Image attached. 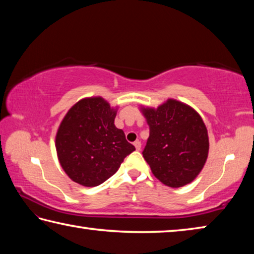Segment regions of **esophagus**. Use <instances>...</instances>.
<instances>
[{"instance_id":"esophagus-1","label":"esophagus","mask_w":254,"mask_h":254,"mask_svg":"<svg viewBox=\"0 0 254 254\" xmlns=\"http://www.w3.org/2000/svg\"><path fill=\"white\" fill-rule=\"evenodd\" d=\"M134 145H135V147H136L137 150H140V148H141V143H140L139 140H136L135 143H134Z\"/></svg>"}]
</instances>
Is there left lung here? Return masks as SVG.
Listing matches in <instances>:
<instances>
[{"label":"left lung","instance_id":"left-lung-1","mask_svg":"<svg viewBox=\"0 0 254 254\" xmlns=\"http://www.w3.org/2000/svg\"><path fill=\"white\" fill-rule=\"evenodd\" d=\"M149 126L143 156L156 179L182 188L202 171L208 154L207 129L190 106L168 99L157 109L141 108Z\"/></svg>","mask_w":254,"mask_h":254}]
</instances>
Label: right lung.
I'll return each mask as SVG.
<instances>
[{
    "label": "right lung",
    "instance_id": "1",
    "mask_svg": "<svg viewBox=\"0 0 254 254\" xmlns=\"http://www.w3.org/2000/svg\"><path fill=\"white\" fill-rule=\"evenodd\" d=\"M117 111L101 97L84 98L64 116L56 136L60 165L80 185L98 186L135 150L115 126Z\"/></svg>",
    "mask_w": 254,
    "mask_h": 254
}]
</instances>
